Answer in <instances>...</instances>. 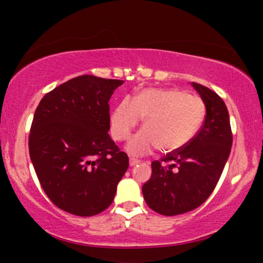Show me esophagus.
<instances>
[{"mask_svg":"<svg viewBox=\"0 0 263 263\" xmlns=\"http://www.w3.org/2000/svg\"><path fill=\"white\" fill-rule=\"evenodd\" d=\"M138 163H140V161H138L137 158H129V165H131V167H134V165L138 164Z\"/></svg>","mask_w":263,"mask_h":263,"instance_id":"esophagus-1","label":"esophagus"}]
</instances>
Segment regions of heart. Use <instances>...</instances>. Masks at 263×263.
Here are the masks:
<instances>
[{"mask_svg": "<svg viewBox=\"0 0 263 263\" xmlns=\"http://www.w3.org/2000/svg\"><path fill=\"white\" fill-rule=\"evenodd\" d=\"M206 106L203 99L179 89H144L134 100L123 99L110 117L111 135L127 140L143 119V129L129 141L132 155H144L157 147L171 153L188 146L203 126Z\"/></svg>", "mask_w": 263, "mask_h": 263, "instance_id": "obj_1", "label": "heart"}]
</instances>
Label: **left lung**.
Here are the masks:
<instances>
[{
    "mask_svg": "<svg viewBox=\"0 0 263 263\" xmlns=\"http://www.w3.org/2000/svg\"><path fill=\"white\" fill-rule=\"evenodd\" d=\"M206 106L201 128L184 148L152 162L142 186L146 203L165 216L197 209L210 197L230 156L232 132L225 102L209 87L193 83Z\"/></svg>",
    "mask_w": 263,
    "mask_h": 263,
    "instance_id": "1",
    "label": "left lung"
}]
</instances>
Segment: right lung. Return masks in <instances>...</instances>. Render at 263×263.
I'll list each match as a JSON object with an SVG mask.
<instances>
[{"label": "right lung", "mask_w": 263, "mask_h": 263, "mask_svg": "<svg viewBox=\"0 0 263 263\" xmlns=\"http://www.w3.org/2000/svg\"><path fill=\"white\" fill-rule=\"evenodd\" d=\"M122 84L81 75L45 93L35 110L29 156L44 193L66 213H102L127 171V155L107 134L108 101Z\"/></svg>", "instance_id": "obj_1"}]
</instances>
